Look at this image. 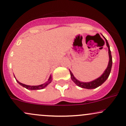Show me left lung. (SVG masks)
<instances>
[{
  "instance_id": "obj_1",
  "label": "left lung",
  "mask_w": 126,
  "mask_h": 126,
  "mask_svg": "<svg viewBox=\"0 0 126 126\" xmlns=\"http://www.w3.org/2000/svg\"><path fill=\"white\" fill-rule=\"evenodd\" d=\"M103 37L105 39L106 42V45L109 48V62L108 66H107V69L105 70L103 75L101 76L100 77L97 79L93 80V81H90V82H81V81H79L78 80H77L75 77H74L73 75L71 72L70 71V73L71 76V79L73 81V82L75 83L76 85H78L79 87L81 88H84V89H96V88L98 87V86H101V84L103 83L104 81H106L107 79V78H109V75H110V72H111V66H112V56L111 54V51H110V46H109V43L107 42V39L105 38V37Z\"/></svg>"
}]
</instances>
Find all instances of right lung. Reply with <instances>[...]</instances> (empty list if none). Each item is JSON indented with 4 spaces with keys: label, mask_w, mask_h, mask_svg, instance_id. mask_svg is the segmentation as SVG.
I'll use <instances>...</instances> for the list:
<instances>
[{
    "label": "right lung",
    "mask_w": 126,
    "mask_h": 126,
    "mask_svg": "<svg viewBox=\"0 0 126 126\" xmlns=\"http://www.w3.org/2000/svg\"><path fill=\"white\" fill-rule=\"evenodd\" d=\"M16 81H17V82L19 83L20 85L22 86L23 87H25L26 89H28V90H41V89H43L45 87H46L48 84H50V83L51 82V81H52V76H51L50 75V78H49V79H48L47 81H46V82L44 83V84H40V85H38V86L26 85V84H23V83H21L20 82H19V81L17 80H16Z\"/></svg>",
    "instance_id": "obj_1"
}]
</instances>
